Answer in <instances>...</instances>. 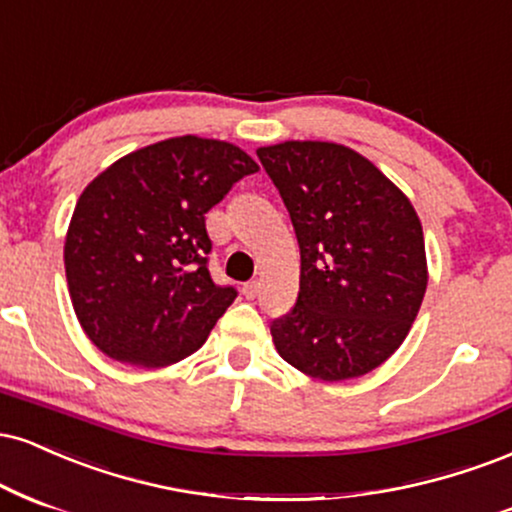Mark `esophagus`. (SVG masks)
Returning a JSON list of instances; mask_svg holds the SVG:
<instances>
[{
	"instance_id": "34e87169",
	"label": "esophagus",
	"mask_w": 512,
	"mask_h": 512,
	"mask_svg": "<svg viewBox=\"0 0 512 512\" xmlns=\"http://www.w3.org/2000/svg\"><path fill=\"white\" fill-rule=\"evenodd\" d=\"M242 292H244V297H246V299H254L256 294H258V282H256V280L246 282V285L242 287Z\"/></svg>"
}]
</instances>
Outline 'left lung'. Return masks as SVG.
Masks as SVG:
<instances>
[{"label": "left lung", "instance_id": "1", "mask_svg": "<svg viewBox=\"0 0 512 512\" xmlns=\"http://www.w3.org/2000/svg\"><path fill=\"white\" fill-rule=\"evenodd\" d=\"M302 254L297 304L270 323L287 364L321 381L374 371L402 345L426 292L422 222L407 196L352 148H258Z\"/></svg>", "mask_w": 512, "mask_h": 512}]
</instances>
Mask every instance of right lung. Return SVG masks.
I'll return each instance as SVG.
<instances>
[{
	"instance_id": "right-lung-1",
	"label": "right lung",
	"mask_w": 512,
	"mask_h": 512,
	"mask_svg": "<svg viewBox=\"0 0 512 512\" xmlns=\"http://www.w3.org/2000/svg\"><path fill=\"white\" fill-rule=\"evenodd\" d=\"M254 172L232 143L179 136L124 155L83 189L64 266L78 321L100 352L155 369L206 342L237 297L210 278L206 213Z\"/></svg>"
}]
</instances>
